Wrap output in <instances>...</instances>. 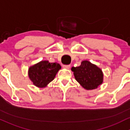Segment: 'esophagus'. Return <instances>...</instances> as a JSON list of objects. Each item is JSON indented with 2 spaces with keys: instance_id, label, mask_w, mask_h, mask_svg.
<instances>
[{
  "instance_id": "1",
  "label": "esophagus",
  "mask_w": 130,
  "mask_h": 130,
  "mask_svg": "<svg viewBox=\"0 0 130 130\" xmlns=\"http://www.w3.org/2000/svg\"><path fill=\"white\" fill-rule=\"evenodd\" d=\"M71 67L70 65H63V68L65 69H69Z\"/></svg>"
}]
</instances>
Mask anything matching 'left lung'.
I'll return each mask as SVG.
<instances>
[{
    "mask_svg": "<svg viewBox=\"0 0 130 130\" xmlns=\"http://www.w3.org/2000/svg\"><path fill=\"white\" fill-rule=\"evenodd\" d=\"M71 71L80 85L86 90L98 88L103 82L102 70L88 61H83L78 67H73Z\"/></svg>",
    "mask_w": 130,
    "mask_h": 130,
    "instance_id": "1",
    "label": "left lung"
}]
</instances>
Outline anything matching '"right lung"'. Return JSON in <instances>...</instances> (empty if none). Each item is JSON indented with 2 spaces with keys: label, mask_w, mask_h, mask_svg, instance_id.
<instances>
[{
  "label": "right lung",
  "mask_w": 130,
  "mask_h": 130,
  "mask_svg": "<svg viewBox=\"0 0 130 130\" xmlns=\"http://www.w3.org/2000/svg\"><path fill=\"white\" fill-rule=\"evenodd\" d=\"M61 66L57 62L41 61L29 67L28 75L33 85L38 88H45L55 77Z\"/></svg>",
  "instance_id": "obj_1"
}]
</instances>
